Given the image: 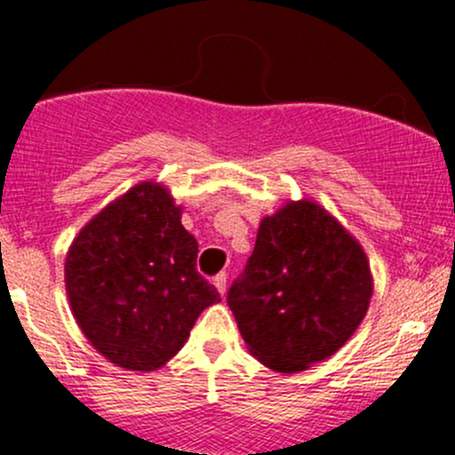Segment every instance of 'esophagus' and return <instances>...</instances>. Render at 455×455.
<instances>
[{"instance_id": "esophagus-1", "label": "esophagus", "mask_w": 455, "mask_h": 455, "mask_svg": "<svg viewBox=\"0 0 455 455\" xmlns=\"http://www.w3.org/2000/svg\"><path fill=\"white\" fill-rule=\"evenodd\" d=\"M213 286L218 288V292L220 295H224V292H227V273H218L213 277Z\"/></svg>"}]
</instances>
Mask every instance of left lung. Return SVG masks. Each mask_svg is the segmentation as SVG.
I'll return each mask as SVG.
<instances>
[{"mask_svg":"<svg viewBox=\"0 0 455 455\" xmlns=\"http://www.w3.org/2000/svg\"><path fill=\"white\" fill-rule=\"evenodd\" d=\"M370 297L359 242L323 206L299 200L261 220L227 304L251 355L292 374L332 356L359 328Z\"/></svg>","mask_w":455,"mask_h":455,"instance_id":"left-lung-1","label":"left lung"}]
</instances>
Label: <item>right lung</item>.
<instances>
[{"instance_id":"right-lung-1","label":"right lung","mask_w":455,"mask_h":455,"mask_svg":"<svg viewBox=\"0 0 455 455\" xmlns=\"http://www.w3.org/2000/svg\"><path fill=\"white\" fill-rule=\"evenodd\" d=\"M158 182H140L79 231L66 257L76 323L108 361L156 370L189 339L220 292L196 268L198 242Z\"/></svg>"}]
</instances>
